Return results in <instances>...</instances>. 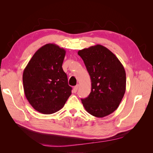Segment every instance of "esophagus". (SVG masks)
<instances>
[{"label":"esophagus","instance_id":"1","mask_svg":"<svg viewBox=\"0 0 153 153\" xmlns=\"http://www.w3.org/2000/svg\"><path fill=\"white\" fill-rule=\"evenodd\" d=\"M78 85H76V86H75L73 87V92H76V91H77V90H78Z\"/></svg>","mask_w":153,"mask_h":153}]
</instances>
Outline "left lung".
<instances>
[{
    "mask_svg": "<svg viewBox=\"0 0 153 153\" xmlns=\"http://www.w3.org/2000/svg\"><path fill=\"white\" fill-rule=\"evenodd\" d=\"M91 80V92L82 103L88 113L103 117L117 108L126 91V72L118 58L101 45L79 50Z\"/></svg>",
    "mask_w": 153,
    "mask_h": 153,
    "instance_id": "8db88e82",
    "label": "left lung"
}]
</instances>
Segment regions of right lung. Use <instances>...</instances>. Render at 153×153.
Instances as JSON below:
<instances>
[{
  "label": "right lung",
  "mask_w": 153,
  "mask_h": 153,
  "mask_svg": "<svg viewBox=\"0 0 153 153\" xmlns=\"http://www.w3.org/2000/svg\"><path fill=\"white\" fill-rule=\"evenodd\" d=\"M66 50L48 43L38 50L23 73L26 98L36 111L52 114L61 110L71 94L62 66Z\"/></svg>",
  "instance_id": "1"
}]
</instances>
